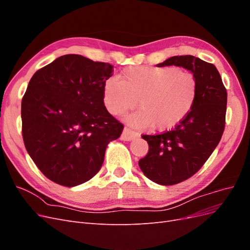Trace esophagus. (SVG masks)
I'll use <instances>...</instances> for the list:
<instances>
[{
    "label": "esophagus",
    "mask_w": 250,
    "mask_h": 250,
    "mask_svg": "<svg viewBox=\"0 0 250 250\" xmlns=\"http://www.w3.org/2000/svg\"><path fill=\"white\" fill-rule=\"evenodd\" d=\"M138 137V133L137 132H133L131 131L129 128H124V130L122 132V135H121V140L123 141H131L134 138Z\"/></svg>",
    "instance_id": "1"
}]
</instances>
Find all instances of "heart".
I'll use <instances>...</instances> for the list:
<instances>
[{
	"label": "heart",
	"mask_w": 250,
	"mask_h": 250,
	"mask_svg": "<svg viewBox=\"0 0 250 250\" xmlns=\"http://www.w3.org/2000/svg\"><path fill=\"white\" fill-rule=\"evenodd\" d=\"M103 83L102 102L112 116L141 107L127 123L155 131L172 129L192 111L198 94L195 75L174 66H129ZM139 102H137V100Z\"/></svg>",
	"instance_id": "obj_1"
}]
</instances>
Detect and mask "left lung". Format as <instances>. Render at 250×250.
<instances>
[{
	"label": "left lung",
	"instance_id": "8db88e82",
	"mask_svg": "<svg viewBox=\"0 0 250 250\" xmlns=\"http://www.w3.org/2000/svg\"><path fill=\"white\" fill-rule=\"evenodd\" d=\"M176 65L191 71L198 83L192 111L173 129L143 134L149 151L139 161L145 176L162 186L185 181L198 172L220 142L225 127L228 93L213 63L192 55L173 56L157 66Z\"/></svg>",
	"mask_w": 250,
	"mask_h": 250
}]
</instances>
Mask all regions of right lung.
<instances>
[{
  "label": "right lung",
  "mask_w": 250,
  "mask_h": 250,
  "mask_svg": "<svg viewBox=\"0 0 250 250\" xmlns=\"http://www.w3.org/2000/svg\"><path fill=\"white\" fill-rule=\"evenodd\" d=\"M113 66L77 54L60 56L30 80L21 100V132L30 157L44 176L64 187L99 172L108 144L123 124L102 102Z\"/></svg>",
  "instance_id": "add662e5"
}]
</instances>
